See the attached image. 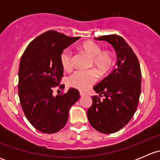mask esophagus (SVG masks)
Here are the masks:
<instances>
[{
	"instance_id": "obj_1",
	"label": "esophagus",
	"mask_w": 160,
	"mask_h": 160,
	"mask_svg": "<svg viewBox=\"0 0 160 160\" xmlns=\"http://www.w3.org/2000/svg\"><path fill=\"white\" fill-rule=\"evenodd\" d=\"M80 96H85V95H87V93H85L84 91H83V90H80Z\"/></svg>"
}]
</instances>
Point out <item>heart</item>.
Instances as JSON below:
<instances>
[{
	"label": "heart",
	"mask_w": 160,
	"mask_h": 160,
	"mask_svg": "<svg viewBox=\"0 0 160 160\" xmlns=\"http://www.w3.org/2000/svg\"><path fill=\"white\" fill-rule=\"evenodd\" d=\"M80 49L90 57V67H94L101 74H105L114 64V55L109 50H101V46L93 41L82 43ZM60 61L66 70H70L73 67L72 52L66 49L61 53ZM98 80V72L94 69L79 70L75 71L68 78V83L80 90H87Z\"/></svg>",
	"instance_id": "obj_1"
}]
</instances>
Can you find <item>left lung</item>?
Wrapping results in <instances>:
<instances>
[{
    "label": "left lung",
    "mask_w": 160,
    "mask_h": 160,
    "mask_svg": "<svg viewBox=\"0 0 160 160\" xmlns=\"http://www.w3.org/2000/svg\"><path fill=\"white\" fill-rule=\"evenodd\" d=\"M94 38L111 44L117 53V66L93 87L99 96L92 97L88 118L94 129L111 134L125 127L136 111L141 93V69L138 58L122 37L108 35Z\"/></svg>",
    "instance_id": "left-lung-1"
}]
</instances>
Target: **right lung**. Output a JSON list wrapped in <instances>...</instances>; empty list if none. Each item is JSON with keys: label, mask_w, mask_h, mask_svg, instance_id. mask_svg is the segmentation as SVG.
I'll return each instance as SVG.
<instances>
[{"label": "right lung", "mask_w": 160, "mask_h": 160, "mask_svg": "<svg viewBox=\"0 0 160 160\" xmlns=\"http://www.w3.org/2000/svg\"><path fill=\"white\" fill-rule=\"evenodd\" d=\"M80 37H69L54 30L41 34L27 46L18 70V95L25 117L43 133L59 132L67 124L69 111L80 98L78 90L70 88L56 96L53 88L63 77L60 56L63 49Z\"/></svg>", "instance_id": "1"}]
</instances>
